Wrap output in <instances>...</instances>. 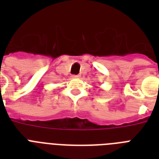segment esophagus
I'll return each mask as SVG.
<instances>
[{
	"label": "esophagus",
	"instance_id": "obj_1",
	"mask_svg": "<svg viewBox=\"0 0 159 159\" xmlns=\"http://www.w3.org/2000/svg\"><path fill=\"white\" fill-rule=\"evenodd\" d=\"M72 78H79L80 76H78V75H72Z\"/></svg>",
	"mask_w": 159,
	"mask_h": 159
}]
</instances>
